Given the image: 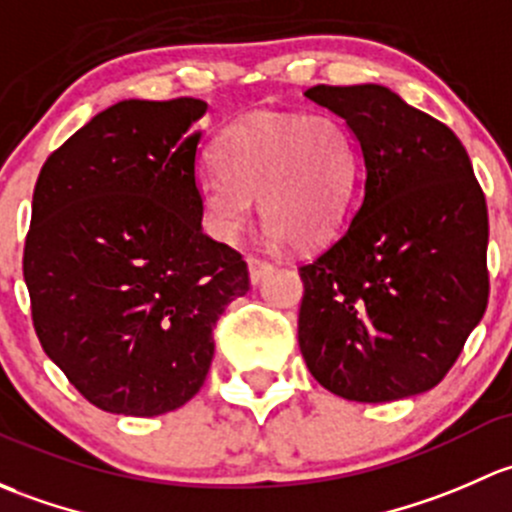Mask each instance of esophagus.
I'll list each match as a JSON object with an SVG mask.
<instances>
[{"mask_svg": "<svg viewBox=\"0 0 512 512\" xmlns=\"http://www.w3.org/2000/svg\"><path fill=\"white\" fill-rule=\"evenodd\" d=\"M246 263H249V278H251V283H258L263 276H266V273L273 271V263L266 261V258L249 256V258H246Z\"/></svg>", "mask_w": 512, "mask_h": 512, "instance_id": "obj_1", "label": "esophagus"}]
</instances>
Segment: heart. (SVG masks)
<instances>
[{
  "label": "heart",
  "mask_w": 512,
  "mask_h": 512,
  "mask_svg": "<svg viewBox=\"0 0 512 512\" xmlns=\"http://www.w3.org/2000/svg\"><path fill=\"white\" fill-rule=\"evenodd\" d=\"M217 165L197 175V197L219 239L251 219L293 249H315L345 224L360 175L357 142L335 115L256 113L217 145Z\"/></svg>",
  "instance_id": "obj_1"
}]
</instances>
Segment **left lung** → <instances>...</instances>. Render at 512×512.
Wrapping results in <instances>:
<instances>
[{
    "mask_svg": "<svg viewBox=\"0 0 512 512\" xmlns=\"http://www.w3.org/2000/svg\"><path fill=\"white\" fill-rule=\"evenodd\" d=\"M360 145L362 197L340 236L300 266L298 345L350 402L436 387L488 305V207L466 147L377 83L313 86Z\"/></svg>",
    "mask_w": 512,
    "mask_h": 512,
    "instance_id": "left-lung-1",
    "label": "left lung"
}]
</instances>
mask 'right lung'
Returning <instances> with one entry per match:
<instances>
[{"label": "right lung", "instance_id": "add662e5", "mask_svg": "<svg viewBox=\"0 0 512 512\" xmlns=\"http://www.w3.org/2000/svg\"><path fill=\"white\" fill-rule=\"evenodd\" d=\"M197 98L120 100L41 167L24 246L31 320L91 404L157 416L202 389L212 330L249 291L239 251L202 231Z\"/></svg>", "mask_w": 512, "mask_h": 512}]
</instances>
